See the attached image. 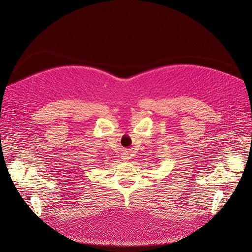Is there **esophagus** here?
<instances>
[{"instance_id": "obj_1", "label": "esophagus", "mask_w": 252, "mask_h": 252, "mask_svg": "<svg viewBox=\"0 0 252 252\" xmlns=\"http://www.w3.org/2000/svg\"><path fill=\"white\" fill-rule=\"evenodd\" d=\"M122 157L124 160H128L129 158H131V151L130 150H125L122 154Z\"/></svg>"}]
</instances>
